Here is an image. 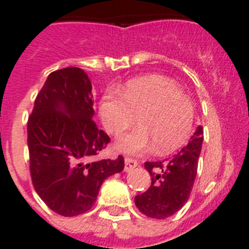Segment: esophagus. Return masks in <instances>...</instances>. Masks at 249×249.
Returning a JSON list of instances; mask_svg holds the SVG:
<instances>
[{
	"instance_id": "esophagus-1",
	"label": "esophagus",
	"mask_w": 249,
	"mask_h": 249,
	"mask_svg": "<svg viewBox=\"0 0 249 249\" xmlns=\"http://www.w3.org/2000/svg\"><path fill=\"white\" fill-rule=\"evenodd\" d=\"M138 166V162L136 160H132V158H126L124 160V172H129L133 168Z\"/></svg>"
}]
</instances>
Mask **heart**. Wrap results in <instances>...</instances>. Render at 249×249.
Here are the masks:
<instances>
[{
	"mask_svg": "<svg viewBox=\"0 0 249 249\" xmlns=\"http://www.w3.org/2000/svg\"><path fill=\"white\" fill-rule=\"evenodd\" d=\"M100 114L106 129L116 136L138 116L140 127L116 142V148L126 155L151 153L157 147L160 155L172 153L186 143L195 123L192 100L175 81L160 74L133 78L122 92L106 91Z\"/></svg>",
	"mask_w": 249,
	"mask_h": 249,
	"instance_id": "1",
	"label": "heart"
}]
</instances>
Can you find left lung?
<instances>
[{
  "label": "left lung",
  "instance_id": "obj_1",
  "mask_svg": "<svg viewBox=\"0 0 249 249\" xmlns=\"http://www.w3.org/2000/svg\"><path fill=\"white\" fill-rule=\"evenodd\" d=\"M203 142V128L198 126L190 142L172 158L146 162L152 181L148 190L135 197V203L147 217L168 218L181 210L195 183Z\"/></svg>",
  "mask_w": 249,
  "mask_h": 249
}]
</instances>
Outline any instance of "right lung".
I'll return each mask as SVG.
<instances>
[{"label": "right lung", "instance_id": "right-lung-1", "mask_svg": "<svg viewBox=\"0 0 249 249\" xmlns=\"http://www.w3.org/2000/svg\"><path fill=\"white\" fill-rule=\"evenodd\" d=\"M93 116L92 85L83 70L48 74L28 118L27 143L35 190L59 215L91 210L106 178L124 168L122 156L92 160L109 142Z\"/></svg>", "mask_w": 249, "mask_h": 249}]
</instances>
